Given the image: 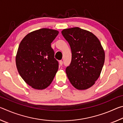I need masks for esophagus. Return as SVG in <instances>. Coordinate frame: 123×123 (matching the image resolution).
<instances>
[{"mask_svg":"<svg viewBox=\"0 0 123 123\" xmlns=\"http://www.w3.org/2000/svg\"><path fill=\"white\" fill-rule=\"evenodd\" d=\"M59 63H60V66H62V64H63V61H62V60H60V61H59Z\"/></svg>","mask_w":123,"mask_h":123,"instance_id":"1","label":"esophagus"}]
</instances>
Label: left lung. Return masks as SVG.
<instances>
[{"label": "left lung", "mask_w": 123, "mask_h": 123, "mask_svg": "<svg viewBox=\"0 0 123 123\" xmlns=\"http://www.w3.org/2000/svg\"><path fill=\"white\" fill-rule=\"evenodd\" d=\"M62 34L69 44L72 61L66 69L75 88L84 90L95 84L105 61V52L98 38L88 31L78 27L64 29Z\"/></svg>", "instance_id": "obj_1"}]
</instances>
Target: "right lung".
<instances>
[{
	"label": "right lung",
	"mask_w": 123,
	"mask_h": 123,
	"mask_svg": "<svg viewBox=\"0 0 123 123\" xmlns=\"http://www.w3.org/2000/svg\"><path fill=\"white\" fill-rule=\"evenodd\" d=\"M59 34L53 29L43 28L29 33L22 39L16 57L20 76L27 84L43 89L53 81L59 68L51 43Z\"/></svg>",
	"instance_id": "1"
}]
</instances>
